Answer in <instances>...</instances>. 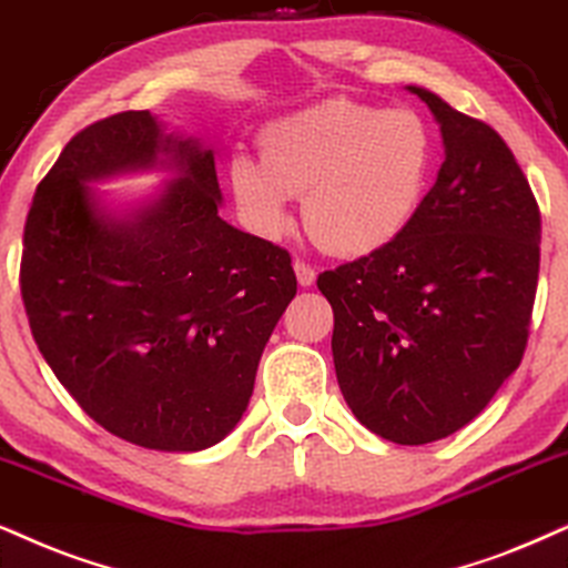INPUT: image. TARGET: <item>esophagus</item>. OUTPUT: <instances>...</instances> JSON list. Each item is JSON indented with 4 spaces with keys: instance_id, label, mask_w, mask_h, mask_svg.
I'll return each mask as SVG.
<instances>
[{
    "instance_id": "34e87169",
    "label": "esophagus",
    "mask_w": 568,
    "mask_h": 568,
    "mask_svg": "<svg viewBox=\"0 0 568 568\" xmlns=\"http://www.w3.org/2000/svg\"><path fill=\"white\" fill-rule=\"evenodd\" d=\"M293 270H296L298 285H304V288H308V285H314V280H317V272H314L312 264H306L304 260L293 262Z\"/></svg>"
}]
</instances>
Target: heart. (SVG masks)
Masks as SVG:
<instances>
[{
	"label": "heart",
	"instance_id": "obj_1",
	"mask_svg": "<svg viewBox=\"0 0 568 568\" xmlns=\"http://www.w3.org/2000/svg\"><path fill=\"white\" fill-rule=\"evenodd\" d=\"M429 170L433 135L419 114L329 99L270 125L262 162L235 154L231 183L260 233H283L291 196H304L308 235L333 254L364 256L406 231Z\"/></svg>",
	"mask_w": 568,
	"mask_h": 568
}]
</instances>
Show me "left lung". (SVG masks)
Returning <instances> with one entry per match:
<instances>
[{
  "mask_svg": "<svg viewBox=\"0 0 568 568\" xmlns=\"http://www.w3.org/2000/svg\"><path fill=\"white\" fill-rule=\"evenodd\" d=\"M445 162L385 248L322 272L337 385L364 427L425 445L469 425L521 364L540 272V206L506 141L433 91Z\"/></svg>",
  "mask_w": 568,
  "mask_h": 568,
  "instance_id": "1",
  "label": "left lung"
}]
</instances>
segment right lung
Wrapping results in <instances>:
<instances>
[{
	"label": "right lung",
	"instance_id": "obj_1",
	"mask_svg": "<svg viewBox=\"0 0 568 568\" xmlns=\"http://www.w3.org/2000/svg\"><path fill=\"white\" fill-rule=\"evenodd\" d=\"M162 155L182 178L133 219L84 189ZM220 199L210 149L131 110L75 133L28 210L20 293L36 346L97 425L141 448L231 433L296 296L288 251L227 225Z\"/></svg>",
	"mask_w": 568,
	"mask_h": 568
}]
</instances>
